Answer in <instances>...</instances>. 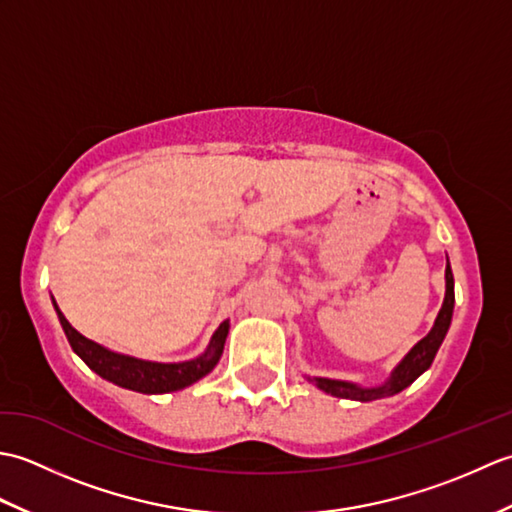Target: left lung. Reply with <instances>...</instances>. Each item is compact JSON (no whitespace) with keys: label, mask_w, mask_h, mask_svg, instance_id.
<instances>
[{"label":"left lung","mask_w":512,"mask_h":512,"mask_svg":"<svg viewBox=\"0 0 512 512\" xmlns=\"http://www.w3.org/2000/svg\"><path fill=\"white\" fill-rule=\"evenodd\" d=\"M453 303H455L453 273H451V266L447 259V295H444V303H442V310L436 319V325H433V330L405 356V361H402L394 369V374H391V378L385 385L374 387V389H363V387H356L352 383H341V380H328V378H314V383H317L319 389L328 391V394H332L336 398H350V400H361V402L398 394V391L409 387L413 380H416L422 372H427V369L431 367L433 358H436L440 345L444 341V336H447V332H449L451 317H453Z\"/></svg>","instance_id":"left-lung-1"}]
</instances>
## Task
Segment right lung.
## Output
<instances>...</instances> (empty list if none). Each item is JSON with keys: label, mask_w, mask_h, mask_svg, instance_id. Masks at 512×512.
<instances>
[{"label": "right lung", "mask_w": 512, "mask_h": 512, "mask_svg": "<svg viewBox=\"0 0 512 512\" xmlns=\"http://www.w3.org/2000/svg\"><path fill=\"white\" fill-rule=\"evenodd\" d=\"M54 308H57V303H54ZM57 314L63 325V332L72 345V350L83 358L85 365L94 369L101 378L110 380V383L132 389V391H140V394H167V391H178L209 374L217 365V361H220L226 334H228V321H224L213 334L209 350H206L200 358H195V361L149 363V361H140V358L105 350V347H101L99 343L85 339L83 334L76 332L68 323V319L63 317L59 308H57Z\"/></svg>", "instance_id": "1"}]
</instances>
